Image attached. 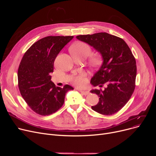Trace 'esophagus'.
Listing matches in <instances>:
<instances>
[{"label": "esophagus", "instance_id": "1", "mask_svg": "<svg viewBox=\"0 0 156 156\" xmlns=\"http://www.w3.org/2000/svg\"><path fill=\"white\" fill-rule=\"evenodd\" d=\"M78 90L81 94H83V95H87L89 93H88V91H86V90H80V89H78Z\"/></svg>", "mask_w": 156, "mask_h": 156}]
</instances>
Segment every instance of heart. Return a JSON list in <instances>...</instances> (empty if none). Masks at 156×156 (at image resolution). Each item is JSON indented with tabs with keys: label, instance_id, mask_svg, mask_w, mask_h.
<instances>
[{
	"label": "heart",
	"instance_id": "1",
	"mask_svg": "<svg viewBox=\"0 0 156 156\" xmlns=\"http://www.w3.org/2000/svg\"><path fill=\"white\" fill-rule=\"evenodd\" d=\"M70 51L73 56L86 58L91 54L92 49L87 44L82 42H78L71 47ZM100 62L101 58L99 56L94 55L91 57L90 63L92 65H98ZM71 80L73 83L75 85L78 87H82L85 83V74L84 73H80L78 75H74Z\"/></svg>",
	"mask_w": 156,
	"mask_h": 156
}]
</instances>
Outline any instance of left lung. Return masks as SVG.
<instances>
[{"label": "left lung", "instance_id": "1", "mask_svg": "<svg viewBox=\"0 0 156 156\" xmlns=\"http://www.w3.org/2000/svg\"><path fill=\"white\" fill-rule=\"evenodd\" d=\"M76 38L94 48L103 60L90 83L100 87L106 84L107 87L90 91L100 97L92 109L104 115L116 113L129 100L135 87L136 66L132 51L122 38L108 33L78 35Z\"/></svg>", "mask_w": 156, "mask_h": 156}]
</instances>
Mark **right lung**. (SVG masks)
<instances>
[{
	"instance_id": "right-lung-1",
	"label": "right lung",
	"mask_w": 156,
	"mask_h": 156,
	"mask_svg": "<svg viewBox=\"0 0 156 156\" xmlns=\"http://www.w3.org/2000/svg\"><path fill=\"white\" fill-rule=\"evenodd\" d=\"M73 36H48L38 40L24 54L18 71L20 93L29 107L42 116L59 110L66 94L74 88L69 85L55 87L51 81L54 62Z\"/></svg>"
}]
</instances>
